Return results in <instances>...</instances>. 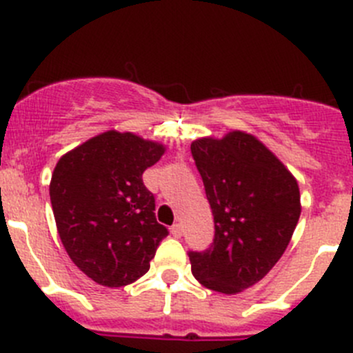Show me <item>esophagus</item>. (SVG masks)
<instances>
[{"instance_id":"esophagus-1","label":"esophagus","mask_w":353,"mask_h":353,"mask_svg":"<svg viewBox=\"0 0 353 353\" xmlns=\"http://www.w3.org/2000/svg\"><path fill=\"white\" fill-rule=\"evenodd\" d=\"M170 234H172L174 237H181L183 236V225H181V223H174V225L170 227Z\"/></svg>"}]
</instances>
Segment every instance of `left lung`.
<instances>
[{
	"instance_id": "left-lung-1",
	"label": "left lung",
	"mask_w": 353,
	"mask_h": 353,
	"mask_svg": "<svg viewBox=\"0 0 353 353\" xmlns=\"http://www.w3.org/2000/svg\"><path fill=\"white\" fill-rule=\"evenodd\" d=\"M215 223L213 243L190 251L194 279L210 290L237 294L282 258L301 216L295 177L251 134L191 143Z\"/></svg>"
}]
</instances>
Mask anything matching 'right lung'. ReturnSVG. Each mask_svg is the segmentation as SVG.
Listing matches in <instances>:
<instances>
[{
	"label": "right lung",
	"instance_id": "1",
	"mask_svg": "<svg viewBox=\"0 0 353 353\" xmlns=\"http://www.w3.org/2000/svg\"><path fill=\"white\" fill-rule=\"evenodd\" d=\"M163 150L133 133L108 131L63 155L52 172L49 194L61 243L99 285L124 287L143 276L169 234L141 177Z\"/></svg>",
	"mask_w": 353,
	"mask_h": 353
}]
</instances>
